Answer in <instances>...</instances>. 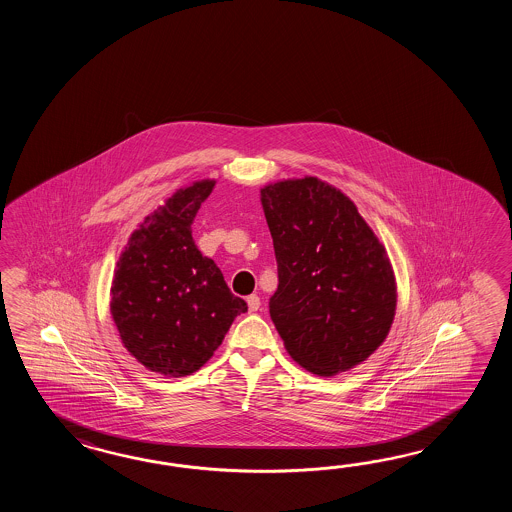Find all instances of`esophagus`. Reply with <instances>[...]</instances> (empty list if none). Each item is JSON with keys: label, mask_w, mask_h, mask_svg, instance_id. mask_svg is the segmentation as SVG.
Wrapping results in <instances>:
<instances>
[{"label": "esophagus", "mask_w": 512, "mask_h": 512, "mask_svg": "<svg viewBox=\"0 0 512 512\" xmlns=\"http://www.w3.org/2000/svg\"><path fill=\"white\" fill-rule=\"evenodd\" d=\"M247 305H249V311L254 313V311H258L260 309V296L258 294H251L249 298H247Z\"/></svg>", "instance_id": "34e87169"}]
</instances>
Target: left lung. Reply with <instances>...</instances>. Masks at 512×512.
Wrapping results in <instances>:
<instances>
[{
  "label": "left lung",
  "mask_w": 512,
  "mask_h": 512,
  "mask_svg": "<svg viewBox=\"0 0 512 512\" xmlns=\"http://www.w3.org/2000/svg\"><path fill=\"white\" fill-rule=\"evenodd\" d=\"M260 199L278 261L269 311L287 353L320 377L359 366L388 337L397 307L384 245L318 177L276 181Z\"/></svg>",
  "instance_id": "1"
}]
</instances>
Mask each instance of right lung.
<instances>
[{"mask_svg":"<svg viewBox=\"0 0 512 512\" xmlns=\"http://www.w3.org/2000/svg\"><path fill=\"white\" fill-rule=\"evenodd\" d=\"M214 179L183 186L146 216L120 252L109 311L122 346L146 370L185 377L221 346L245 300L230 293L214 261L192 238Z\"/></svg>","mask_w":512,"mask_h":512,"instance_id":"1","label":"right lung"}]
</instances>
